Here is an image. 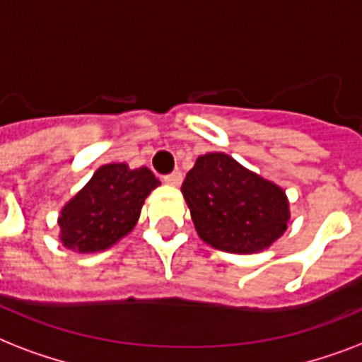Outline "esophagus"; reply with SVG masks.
Segmentation results:
<instances>
[{
	"instance_id": "esophagus-1",
	"label": "esophagus",
	"mask_w": 362,
	"mask_h": 362,
	"mask_svg": "<svg viewBox=\"0 0 362 362\" xmlns=\"http://www.w3.org/2000/svg\"><path fill=\"white\" fill-rule=\"evenodd\" d=\"M164 181H166L168 185H173V187H177V185H181V181H183V173L173 172V173H170V175H164Z\"/></svg>"
}]
</instances>
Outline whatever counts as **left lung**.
Wrapping results in <instances>:
<instances>
[{"label":"left lung","instance_id":"obj_1","mask_svg":"<svg viewBox=\"0 0 362 362\" xmlns=\"http://www.w3.org/2000/svg\"><path fill=\"white\" fill-rule=\"evenodd\" d=\"M181 192L198 236L226 253H259L287 230L285 190L225 153L196 158Z\"/></svg>","mask_w":362,"mask_h":362}]
</instances>
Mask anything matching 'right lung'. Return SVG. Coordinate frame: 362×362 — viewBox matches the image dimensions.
I'll return each instance as SVG.
<instances>
[{"label":"right lung","mask_w":362,"mask_h":362,"mask_svg":"<svg viewBox=\"0 0 362 362\" xmlns=\"http://www.w3.org/2000/svg\"><path fill=\"white\" fill-rule=\"evenodd\" d=\"M160 181L149 168L105 164L62 207L58 226L64 247L98 253L124 238L136 226L143 202Z\"/></svg>","instance_id":"right-lung-1"}]
</instances>
